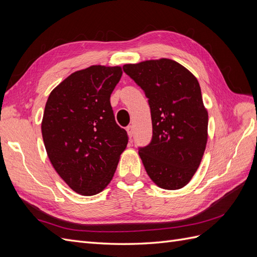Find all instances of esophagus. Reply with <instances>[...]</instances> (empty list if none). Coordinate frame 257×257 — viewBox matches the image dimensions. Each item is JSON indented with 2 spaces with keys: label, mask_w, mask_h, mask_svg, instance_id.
<instances>
[{
  "label": "esophagus",
  "mask_w": 257,
  "mask_h": 257,
  "mask_svg": "<svg viewBox=\"0 0 257 257\" xmlns=\"http://www.w3.org/2000/svg\"><path fill=\"white\" fill-rule=\"evenodd\" d=\"M126 132H127V134H128L130 137L133 136L134 135V127H133V125H128L126 127Z\"/></svg>",
  "instance_id": "1"
}]
</instances>
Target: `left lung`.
<instances>
[{"mask_svg":"<svg viewBox=\"0 0 257 257\" xmlns=\"http://www.w3.org/2000/svg\"><path fill=\"white\" fill-rule=\"evenodd\" d=\"M123 71L144 90L150 106L152 139L138 151L148 176L162 189L183 188L199 167L208 139L198 80L164 58L125 64Z\"/></svg>","mask_w":257,"mask_h":257,"instance_id":"8db88e82","label":"left lung"}]
</instances>
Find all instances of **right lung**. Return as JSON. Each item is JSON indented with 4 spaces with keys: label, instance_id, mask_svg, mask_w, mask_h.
<instances>
[{
    "label": "right lung",
    "instance_id": "add662e5",
    "mask_svg": "<svg viewBox=\"0 0 257 257\" xmlns=\"http://www.w3.org/2000/svg\"><path fill=\"white\" fill-rule=\"evenodd\" d=\"M121 76V66L77 71L51 91L45 106L42 134L48 158L69 188L84 196L109 184L128 142L110 105Z\"/></svg>",
    "mask_w": 257,
    "mask_h": 257
}]
</instances>
